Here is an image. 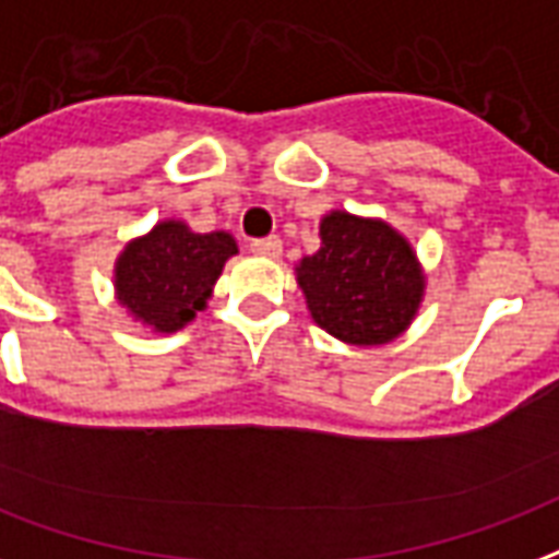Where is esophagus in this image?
I'll list each match as a JSON object with an SVG mask.
<instances>
[{
  "label": "esophagus",
  "mask_w": 559,
  "mask_h": 559,
  "mask_svg": "<svg viewBox=\"0 0 559 559\" xmlns=\"http://www.w3.org/2000/svg\"><path fill=\"white\" fill-rule=\"evenodd\" d=\"M251 251H254V254H260V258H281V239L278 237H266V239H254V242H251Z\"/></svg>",
  "instance_id": "esophagus-1"
}]
</instances>
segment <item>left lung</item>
<instances>
[{"mask_svg":"<svg viewBox=\"0 0 559 559\" xmlns=\"http://www.w3.org/2000/svg\"><path fill=\"white\" fill-rule=\"evenodd\" d=\"M311 320L353 346H384L408 332L427 272L415 246L384 218L332 210L320 218V248L296 263Z\"/></svg>","mask_w":559,"mask_h":559,"instance_id":"left-lung-1","label":"left lung"}]
</instances>
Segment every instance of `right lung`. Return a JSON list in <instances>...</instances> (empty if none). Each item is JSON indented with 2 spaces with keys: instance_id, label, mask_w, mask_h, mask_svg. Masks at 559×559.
Returning a JSON list of instances; mask_svg holds the SVG:
<instances>
[{
  "instance_id": "obj_1",
  "label": "right lung",
  "mask_w": 559,
  "mask_h": 559,
  "mask_svg": "<svg viewBox=\"0 0 559 559\" xmlns=\"http://www.w3.org/2000/svg\"><path fill=\"white\" fill-rule=\"evenodd\" d=\"M237 251L227 230L195 234L183 218H163L115 258V301L153 334L180 332L213 299L218 275Z\"/></svg>"
}]
</instances>
